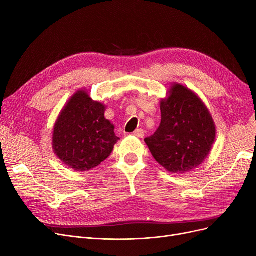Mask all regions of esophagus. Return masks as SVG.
I'll list each match as a JSON object with an SVG mask.
<instances>
[{
    "label": "esophagus",
    "instance_id": "34e87169",
    "mask_svg": "<svg viewBox=\"0 0 256 256\" xmlns=\"http://www.w3.org/2000/svg\"><path fill=\"white\" fill-rule=\"evenodd\" d=\"M134 136H136L138 138H143L144 137V130L143 128H138L135 132H134Z\"/></svg>",
    "mask_w": 256,
    "mask_h": 256
}]
</instances>
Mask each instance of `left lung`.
Here are the masks:
<instances>
[{
	"label": "left lung",
	"mask_w": 256,
	"mask_h": 256,
	"mask_svg": "<svg viewBox=\"0 0 256 256\" xmlns=\"http://www.w3.org/2000/svg\"><path fill=\"white\" fill-rule=\"evenodd\" d=\"M162 120L152 137L144 139L156 162L171 173L182 174L204 162L216 139V124L197 94L171 84L160 100Z\"/></svg>",
	"instance_id": "left-lung-1"
}]
</instances>
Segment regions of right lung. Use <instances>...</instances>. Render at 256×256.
Wrapping results in <instances>:
<instances>
[{
	"label": "right lung",
	"mask_w": 256,
	"mask_h": 256,
	"mask_svg": "<svg viewBox=\"0 0 256 256\" xmlns=\"http://www.w3.org/2000/svg\"><path fill=\"white\" fill-rule=\"evenodd\" d=\"M106 104L80 89L61 110L52 130V150L74 171H89L109 156L119 138L104 118Z\"/></svg>",
	"instance_id": "right-lung-1"
}]
</instances>
